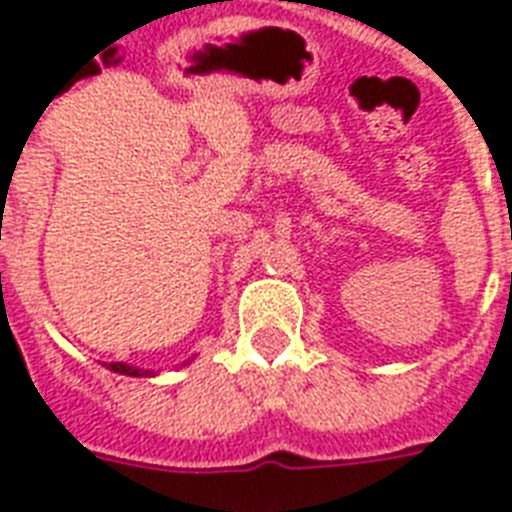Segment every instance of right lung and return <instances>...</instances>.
<instances>
[{"mask_svg": "<svg viewBox=\"0 0 512 512\" xmlns=\"http://www.w3.org/2000/svg\"><path fill=\"white\" fill-rule=\"evenodd\" d=\"M108 369L116 374H127V377H146V374H154L151 369H138V366L124 364V361H111V364H108Z\"/></svg>", "mask_w": 512, "mask_h": 512, "instance_id": "add662e5", "label": "right lung"}]
</instances>
